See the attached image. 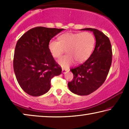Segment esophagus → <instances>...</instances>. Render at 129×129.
<instances>
[{
    "mask_svg": "<svg viewBox=\"0 0 129 129\" xmlns=\"http://www.w3.org/2000/svg\"><path fill=\"white\" fill-rule=\"evenodd\" d=\"M69 70V69H66L62 68V73H66V72H68Z\"/></svg>",
    "mask_w": 129,
    "mask_h": 129,
    "instance_id": "1",
    "label": "esophagus"
}]
</instances>
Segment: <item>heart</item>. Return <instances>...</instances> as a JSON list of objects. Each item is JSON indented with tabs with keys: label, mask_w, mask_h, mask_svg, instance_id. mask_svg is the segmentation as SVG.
Here are the masks:
<instances>
[{
	"label": "heart",
	"mask_w": 129,
	"mask_h": 129,
	"mask_svg": "<svg viewBox=\"0 0 129 129\" xmlns=\"http://www.w3.org/2000/svg\"><path fill=\"white\" fill-rule=\"evenodd\" d=\"M59 42L51 40L49 42L48 49L54 58L61 57L66 49L68 54L59 60L63 68H68L76 60L83 63L91 55L95 45V38L92 33L84 31L82 33L68 32L58 38Z\"/></svg>",
	"instance_id": "heart-1"
}]
</instances>
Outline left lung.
I'll return each instance as SVG.
<instances>
[{
	"label": "left lung",
	"mask_w": 129,
	"mask_h": 129,
	"mask_svg": "<svg viewBox=\"0 0 129 129\" xmlns=\"http://www.w3.org/2000/svg\"><path fill=\"white\" fill-rule=\"evenodd\" d=\"M82 30L93 31L96 46L87 60L70 69L74 77L68 87L75 94L86 96L96 91L106 80L112 64V49L109 38L102 31L93 28Z\"/></svg>",
	"instance_id": "1"
}]
</instances>
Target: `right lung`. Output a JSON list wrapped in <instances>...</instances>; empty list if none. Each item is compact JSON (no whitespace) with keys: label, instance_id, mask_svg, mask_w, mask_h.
<instances>
[{"label":"right lung","instance_id":"obj_1","mask_svg":"<svg viewBox=\"0 0 129 129\" xmlns=\"http://www.w3.org/2000/svg\"><path fill=\"white\" fill-rule=\"evenodd\" d=\"M63 29L36 27L23 35L17 42L13 69L21 88L28 94L39 96L50 89L51 79L61 73L48 49V44Z\"/></svg>","mask_w":129,"mask_h":129}]
</instances>
